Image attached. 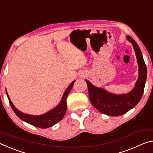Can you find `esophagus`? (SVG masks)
<instances>
[{
  "mask_svg": "<svg viewBox=\"0 0 153 153\" xmlns=\"http://www.w3.org/2000/svg\"><path fill=\"white\" fill-rule=\"evenodd\" d=\"M82 77H84V76H82Z\"/></svg>",
  "mask_w": 153,
  "mask_h": 153,
  "instance_id": "1",
  "label": "esophagus"
}]
</instances>
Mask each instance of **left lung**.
<instances>
[{"instance_id":"1","label":"left lung","mask_w":153,"mask_h":153,"mask_svg":"<svg viewBox=\"0 0 153 153\" xmlns=\"http://www.w3.org/2000/svg\"><path fill=\"white\" fill-rule=\"evenodd\" d=\"M132 43L139 66V77L135 87L129 93L123 95H115L105 90L97 88L88 80L89 98L92 105L100 113L110 116L123 115L138 104L143 95L147 76V69L140 49L131 36L127 37Z\"/></svg>"}]
</instances>
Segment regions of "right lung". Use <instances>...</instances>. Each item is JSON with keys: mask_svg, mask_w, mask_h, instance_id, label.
I'll list each match as a JSON object with an SVG mask.
<instances>
[{"mask_svg": "<svg viewBox=\"0 0 153 153\" xmlns=\"http://www.w3.org/2000/svg\"><path fill=\"white\" fill-rule=\"evenodd\" d=\"M75 81L76 80L72 82L71 84L67 87L65 92H64L63 97H62L61 102L59 103V105L57 107L53 108V109H52L51 111H48V113L38 116L27 115V114H25L17 109L11 102L9 97L7 94V92H6L9 103L11 105V107L18 117L21 119L22 120L25 121L26 123L31 124V125L38 127V128H40L45 129L54 126L56 123H58L59 121H61L64 117L67 111V97L68 96L69 93L70 92Z\"/></svg>", "mask_w": 153, "mask_h": 153, "instance_id": "add662e5", "label": "right lung"}]
</instances>
